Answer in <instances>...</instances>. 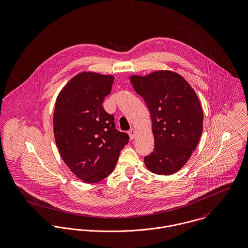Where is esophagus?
Wrapping results in <instances>:
<instances>
[{
    "instance_id": "34e87169",
    "label": "esophagus",
    "mask_w": 248,
    "mask_h": 248,
    "mask_svg": "<svg viewBox=\"0 0 248 248\" xmlns=\"http://www.w3.org/2000/svg\"><path fill=\"white\" fill-rule=\"evenodd\" d=\"M128 135H129V137H130V140H133L135 139V137H136V131H135L134 129H131V130L128 132Z\"/></svg>"
}]
</instances>
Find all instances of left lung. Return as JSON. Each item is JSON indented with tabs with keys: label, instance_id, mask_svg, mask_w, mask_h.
<instances>
[{
	"label": "left lung",
	"instance_id": "8db88e82",
	"mask_svg": "<svg viewBox=\"0 0 248 248\" xmlns=\"http://www.w3.org/2000/svg\"><path fill=\"white\" fill-rule=\"evenodd\" d=\"M130 81L152 118L155 148L144 157L145 166L156 175L175 174L188 161L202 134L203 112L199 97L174 71L131 75Z\"/></svg>",
	"mask_w": 248,
	"mask_h": 248
}]
</instances>
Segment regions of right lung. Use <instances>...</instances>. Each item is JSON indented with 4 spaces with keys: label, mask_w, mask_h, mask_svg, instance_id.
Returning <instances> with one entry per match:
<instances>
[{
    "label": "right lung",
    "mask_w": 248,
    "mask_h": 248,
    "mask_svg": "<svg viewBox=\"0 0 248 248\" xmlns=\"http://www.w3.org/2000/svg\"><path fill=\"white\" fill-rule=\"evenodd\" d=\"M113 75L83 71L60 91L53 112V134L59 154L71 172L95 183L114 170L126 133L115 129L113 115L102 106L111 90Z\"/></svg>",
    "instance_id": "obj_1"
}]
</instances>
